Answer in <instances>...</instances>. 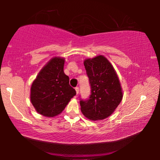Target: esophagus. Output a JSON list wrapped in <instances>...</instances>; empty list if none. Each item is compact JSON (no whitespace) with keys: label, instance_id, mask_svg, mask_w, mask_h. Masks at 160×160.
I'll return each mask as SVG.
<instances>
[{"label":"esophagus","instance_id":"obj_1","mask_svg":"<svg viewBox=\"0 0 160 160\" xmlns=\"http://www.w3.org/2000/svg\"><path fill=\"white\" fill-rule=\"evenodd\" d=\"M75 89H76V94H78V92H79V88H78V87H76V88H75Z\"/></svg>","mask_w":160,"mask_h":160}]
</instances>
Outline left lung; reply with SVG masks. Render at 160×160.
Returning <instances> with one entry per match:
<instances>
[{
    "instance_id": "obj_1",
    "label": "left lung",
    "mask_w": 160,
    "mask_h": 160,
    "mask_svg": "<svg viewBox=\"0 0 160 160\" xmlns=\"http://www.w3.org/2000/svg\"><path fill=\"white\" fill-rule=\"evenodd\" d=\"M84 65L91 95L87 100L81 99V111L89 119H104L112 114L122 100L119 78L112 65L102 55L87 59Z\"/></svg>"
}]
</instances>
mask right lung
Listing matches in <instances>:
<instances>
[{
  "mask_svg": "<svg viewBox=\"0 0 160 160\" xmlns=\"http://www.w3.org/2000/svg\"><path fill=\"white\" fill-rule=\"evenodd\" d=\"M64 63V58L51 59L32 84L30 100L37 112L45 117L60 114L76 94L63 71Z\"/></svg>",
  "mask_w": 160,
  "mask_h": 160,
  "instance_id": "obj_1",
  "label": "right lung"
}]
</instances>
